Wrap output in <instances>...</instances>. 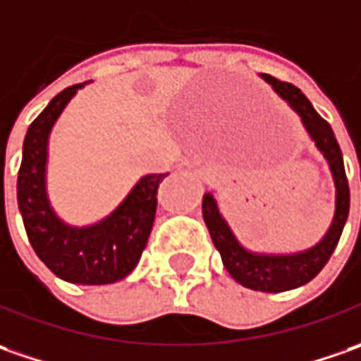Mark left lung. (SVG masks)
I'll return each mask as SVG.
<instances>
[{
    "label": "left lung",
    "instance_id": "left-lung-1",
    "mask_svg": "<svg viewBox=\"0 0 361 361\" xmlns=\"http://www.w3.org/2000/svg\"><path fill=\"white\" fill-rule=\"evenodd\" d=\"M262 78L267 83H271V87L300 114L305 130L316 142L317 149L328 159L334 183H336L334 221L329 226L328 233L324 235V240L307 252L292 255H264L252 254L238 243L226 219L219 216L218 204L212 193L204 195L202 209H204V221L209 230L212 242L218 247L221 262L230 271L231 278L238 283H242L243 288H250L255 292L278 293L300 288L310 280H314L322 271V267L328 264V259L340 242L345 219L350 214V185L345 178L342 149L328 121L317 114L314 106L310 104V99L295 85L278 80L269 73H264Z\"/></svg>",
    "mask_w": 361,
    "mask_h": 361
}]
</instances>
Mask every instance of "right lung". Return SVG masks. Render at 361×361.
Listing matches in <instances>:
<instances>
[{
  "mask_svg": "<svg viewBox=\"0 0 361 361\" xmlns=\"http://www.w3.org/2000/svg\"><path fill=\"white\" fill-rule=\"evenodd\" d=\"M81 85L57 94L27 128L18 173V205L33 252L57 278L104 286L123 280L137 266L154 228L159 183L169 173L142 178L123 204L95 226L69 228L57 218L45 195L47 135Z\"/></svg>",
  "mask_w": 361,
  "mask_h": 361,
  "instance_id": "add662e5",
  "label": "right lung"
}]
</instances>
